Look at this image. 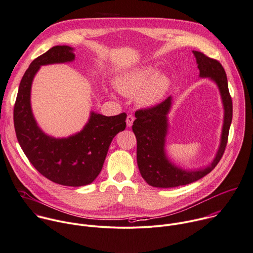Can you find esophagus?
<instances>
[{
	"label": "esophagus",
	"mask_w": 253,
	"mask_h": 253,
	"mask_svg": "<svg viewBox=\"0 0 253 253\" xmlns=\"http://www.w3.org/2000/svg\"><path fill=\"white\" fill-rule=\"evenodd\" d=\"M135 120V117L133 115H128L127 119H126V123H127V127H131L133 125V122Z\"/></svg>",
	"instance_id": "1"
}]
</instances>
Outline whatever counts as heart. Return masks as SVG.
<instances>
[{"instance_id": "1", "label": "heart", "mask_w": 253, "mask_h": 253, "mask_svg": "<svg viewBox=\"0 0 253 253\" xmlns=\"http://www.w3.org/2000/svg\"><path fill=\"white\" fill-rule=\"evenodd\" d=\"M168 77L157 72L152 64H143L125 71L115 78V86L124 95L134 96L143 105L159 101L168 88Z\"/></svg>"}]
</instances>
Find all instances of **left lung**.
<instances>
[{
  "label": "left lung",
  "instance_id": "obj_1",
  "mask_svg": "<svg viewBox=\"0 0 253 253\" xmlns=\"http://www.w3.org/2000/svg\"><path fill=\"white\" fill-rule=\"evenodd\" d=\"M200 77L213 81L219 90L223 106V124L218 150L212 162L201 169L185 170L170 161L166 154V138L169 131V114L172 96L162 103L135 112L132 130L137 139V164L142 178L155 188H175L194 183L211 173L220 161L227 143L232 120V101L222 65L201 51L193 50Z\"/></svg>",
  "mask_w": 253,
  "mask_h": 253
}]
</instances>
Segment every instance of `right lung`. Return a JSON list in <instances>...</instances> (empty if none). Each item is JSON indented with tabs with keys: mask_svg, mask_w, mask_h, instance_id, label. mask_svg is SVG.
Listing matches in <instances>:
<instances>
[{
	"mask_svg": "<svg viewBox=\"0 0 253 253\" xmlns=\"http://www.w3.org/2000/svg\"><path fill=\"white\" fill-rule=\"evenodd\" d=\"M73 48L56 45L37 57L25 72L14 108L20 146L29 161L46 179L68 187L91 184L101 172L113 138L126 128V113L104 116L91 111L83 129L66 138L45 134L38 125L31 105L33 80L42 65L71 62Z\"/></svg>",
	"mask_w": 253,
	"mask_h": 253,
	"instance_id": "1",
	"label": "right lung"
}]
</instances>
